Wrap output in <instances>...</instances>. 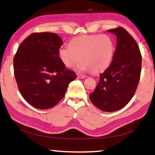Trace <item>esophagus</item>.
<instances>
[{
  "label": "esophagus",
  "mask_w": 155,
  "mask_h": 155,
  "mask_svg": "<svg viewBox=\"0 0 155 155\" xmlns=\"http://www.w3.org/2000/svg\"><path fill=\"white\" fill-rule=\"evenodd\" d=\"M77 76L78 78H81V79H83V78H85V76L83 75V74H77Z\"/></svg>",
  "instance_id": "34e87169"
}]
</instances>
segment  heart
I'll use <instances>...</instances> for the list:
<instances>
[{
	"label": "heart",
	"mask_w": 155,
	"mask_h": 155,
	"mask_svg": "<svg viewBox=\"0 0 155 155\" xmlns=\"http://www.w3.org/2000/svg\"><path fill=\"white\" fill-rule=\"evenodd\" d=\"M114 45L107 35H83L71 41L70 45L59 50V57L65 66L72 67L80 61L77 70L81 72H101L113 59Z\"/></svg>",
	"instance_id": "b5f03b06"
}]
</instances>
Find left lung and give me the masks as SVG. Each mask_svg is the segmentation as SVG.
Wrapping results in <instances>:
<instances>
[{
  "label": "left lung",
  "instance_id": "1",
  "mask_svg": "<svg viewBox=\"0 0 155 155\" xmlns=\"http://www.w3.org/2000/svg\"><path fill=\"white\" fill-rule=\"evenodd\" d=\"M108 32L117 36V46L112 63L100 74L89 98L99 110L114 112L124 107L135 94L141 75V55L136 41L124 28Z\"/></svg>",
  "mask_w": 155,
  "mask_h": 155
}]
</instances>
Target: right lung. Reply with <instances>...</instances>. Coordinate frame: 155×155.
<instances>
[{
    "mask_svg": "<svg viewBox=\"0 0 155 155\" xmlns=\"http://www.w3.org/2000/svg\"><path fill=\"white\" fill-rule=\"evenodd\" d=\"M63 44L53 32H35L20 44L14 58V76L22 97L32 107L47 110L63 99L77 75L59 57Z\"/></svg>",
    "mask_w": 155,
    "mask_h": 155,
    "instance_id": "obj_1",
    "label": "right lung"
}]
</instances>
